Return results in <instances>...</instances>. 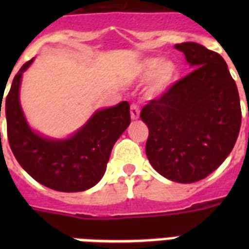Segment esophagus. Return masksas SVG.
Masks as SVG:
<instances>
[{
  "instance_id": "esophagus-1",
  "label": "esophagus",
  "mask_w": 249,
  "mask_h": 249,
  "mask_svg": "<svg viewBox=\"0 0 249 249\" xmlns=\"http://www.w3.org/2000/svg\"><path fill=\"white\" fill-rule=\"evenodd\" d=\"M130 117H132L133 120H137L140 117V107H138L137 103H133L130 106Z\"/></svg>"
}]
</instances>
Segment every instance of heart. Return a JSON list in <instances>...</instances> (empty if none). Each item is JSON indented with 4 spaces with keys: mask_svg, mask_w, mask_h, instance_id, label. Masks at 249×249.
Masks as SVG:
<instances>
[{
    "mask_svg": "<svg viewBox=\"0 0 249 249\" xmlns=\"http://www.w3.org/2000/svg\"><path fill=\"white\" fill-rule=\"evenodd\" d=\"M178 66L173 60H166L160 56L147 58L141 62L137 70V76L142 80L151 79L150 94L160 95L165 93L178 79Z\"/></svg>",
    "mask_w": 249,
    "mask_h": 249,
    "instance_id": "heart-1",
    "label": "heart"
}]
</instances>
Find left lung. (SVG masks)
<instances>
[{
	"label": "left lung",
	"instance_id": "1",
	"mask_svg": "<svg viewBox=\"0 0 249 249\" xmlns=\"http://www.w3.org/2000/svg\"><path fill=\"white\" fill-rule=\"evenodd\" d=\"M176 49L194 68L141 111L146 155L163 177L193 183L214 172L236 142L242 123L238 88L224 58L196 42Z\"/></svg>",
	"mask_w": 249,
	"mask_h": 249
}]
</instances>
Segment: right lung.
Listing matches in <instances>:
<instances>
[{
	"label": "right lung",
	"mask_w": 249,
	"mask_h": 249,
	"mask_svg": "<svg viewBox=\"0 0 249 249\" xmlns=\"http://www.w3.org/2000/svg\"><path fill=\"white\" fill-rule=\"evenodd\" d=\"M32 62L23 64L15 75L5 101L11 151L21 168L41 185L63 193L85 191L103 177L113 144L130 124V106L121 102L99 109L67 140L45 138L29 128L19 102L21 75Z\"/></svg>",
	"instance_id": "right-lung-1"
}]
</instances>
